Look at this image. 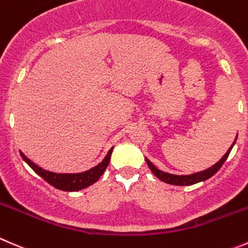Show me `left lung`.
Returning a JSON list of instances; mask_svg holds the SVG:
<instances>
[{
    "instance_id": "1",
    "label": "left lung",
    "mask_w": 248,
    "mask_h": 248,
    "mask_svg": "<svg viewBox=\"0 0 248 248\" xmlns=\"http://www.w3.org/2000/svg\"><path fill=\"white\" fill-rule=\"evenodd\" d=\"M235 140H236V139H235ZM234 144H235V141L232 143V145L230 146L229 150L225 153V155L223 156V157L220 158V160L218 161L216 165H213L212 167L207 168V170H201V172H196V173H193V174H188V175H177V174H170V173H166V172H163V170L156 168L155 166H154L153 163H151L146 157H145V161H146V163H148L149 168L151 170V172H153L154 174L158 178V179L162 180V182L168 183V184H172V185H193V184H195V183L203 182V180L208 179V178L212 177L213 174H216V173L219 170V168L223 166V163L225 162V160L228 158V156H229V154H230V151H232Z\"/></svg>"
}]
</instances>
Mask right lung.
Wrapping results in <instances>:
<instances>
[{
    "instance_id": "1",
    "label": "right lung",
    "mask_w": 248,
    "mask_h": 248,
    "mask_svg": "<svg viewBox=\"0 0 248 248\" xmlns=\"http://www.w3.org/2000/svg\"><path fill=\"white\" fill-rule=\"evenodd\" d=\"M112 146L109 151H108L107 156L104 157V160L100 163H98L95 167L91 168V170H86L82 173H54L49 172V170H46L43 168L38 167L37 165L32 162L30 158L26 157L23 153L20 151V155L23 157V160L37 173L40 177H42L48 184H50L54 188L59 189V190L64 191H78L81 189H85L90 185L94 184L98 179L100 178V175L104 173V170H107L108 165L110 162V156L112 153Z\"/></svg>"
}]
</instances>
